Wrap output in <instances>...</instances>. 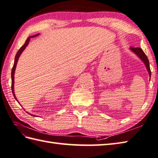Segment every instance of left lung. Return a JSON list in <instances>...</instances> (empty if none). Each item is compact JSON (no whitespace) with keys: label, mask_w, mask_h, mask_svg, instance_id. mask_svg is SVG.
Masks as SVG:
<instances>
[{"label":"left lung","mask_w":158,"mask_h":158,"mask_svg":"<svg viewBox=\"0 0 158 158\" xmlns=\"http://www.w3.org/2000/svg\"><path fill=\"white\" fill-rule=\"evenodd\" d=\"M131 49L132 51H134L135 54L138 55V56L139 57H140L142 60L143 61V62L144 63L145 66H146L147 69V70H148V72H149V76H150V77H151V72L150 66H149V60H148L147 55H145V53L143 52V51L142 50V49H141L140 48L131 47Z\"/></svg>","instance_id":"obj_1"}]
</instances>
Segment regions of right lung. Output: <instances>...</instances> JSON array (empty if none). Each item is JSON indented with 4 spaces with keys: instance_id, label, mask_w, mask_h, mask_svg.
<instances>
[{
    "instance_id": "right-lung-1",
    "label": "right lung",
    "mask_w": 158,
    "mask_h": 158,
    "mask_svg": "<svg viewBox=\"0 0 158 158\" xmlns=\"http://www.w3.org/2000/svg\"><path fill=\"white\" fill-rule=\"evenodd\" d=\"M38 35H39V34H37V35H33V37H35V36ZM30 38H31V37H29V38H28L27 39L26 42H25V43H24V45L22 46L21 48H20L19 49V50H18V51L17 52V53H16V55H15V61H14V66H13V68H12V70H11V91H12V93H13V95H14V98H15V99L17 101H18V100H17V98H16V97H15V94H14V88L15 70V67H16V64H17V62H18V58H19L20 55L21 53H22V52H23V51L24 50V48H26V46L28 45V44H29ZM31 115H32L33 116H34V115H33V114H31Z\"/></svg>"
}]
</instances>
